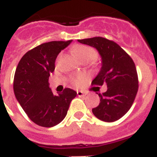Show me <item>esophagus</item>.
<instances>
[{
    "instance_id": "esophagus-1",
    "label": "esophagus",
    "mask_w": 157,
    "mask_h": 157,
    "mask_svg": "<svg viewBox=\"0 0 157 157\" xmlns=\"http://www.w3.org/2000/svg\"><path fill=\"white\" fill-rule=\"evenodd\" d=\"M77 94H78V96H79V97L85 96V95H86V94L82 92V91H81V90H78V91H77Z\"/></svg>"
}]
</instances>
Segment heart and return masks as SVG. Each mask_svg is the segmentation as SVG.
Instances as JSON below:
<instances>
[{
	"label": "heart",
	"instance_id": "obj_1",
	"mask_svg": "<svg viewBox=\"0 0 157 157\" xmlns=\"http://www.w3.org/2000/svg\"><path fill=\"white\" fill-rule=\"evenodd\" d=\"M72 51L82 62H84V63H87L90 61L94 60L98 57V53H97L96 50H94V48L86 46V45H79V44L75 45L72 47ZM83 75L71 77V83L75 85V86H79L83 81Z\"/></svg>",
	"mask_w": 157,
	"mask_h": 157
}]
</instances>
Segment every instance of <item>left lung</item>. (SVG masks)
Wrapping results in <instances>:
<instances>
[{
    "mask_svg": "<svg viewBox=\"0 0 157 157\" xmlns=\"http://www.w3.org/2000/svg\"><path fill=\"white\" fill-rule=\"evenodd\" d=\"M97 49L102 57V68L92 85H107L99 93L100 103L92 109L94 116L105 122L120 120L129 111L136 96L139 80L132 58L116 42L101 37L78 40Z\"/></svg>",
    "mask_w": 157,
    "mask_h": 157,
    "instance_id": "left-lung-1",
    "label": "left lung"
}]
</instances>
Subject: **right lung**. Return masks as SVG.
Segmentation results:
<instances>
[{"label":"right lung","instance_id":"add662e5","mask_svg":"<svg viewBox=\"0 0 157 157\" xmlns=\"http://www.w3.org/2000/svg\"><path fill=\"white\" fill-rule=\"evenodd\" d=\"M71 42V40L41 44L25 53L17 67L13 79L16 99L28 117L39 126L50 128L62 122L77 94L70 88L54 94L49 83L58 54Z\"/></svg>","mask_w":157,"mask_h":157}]
</instances>
